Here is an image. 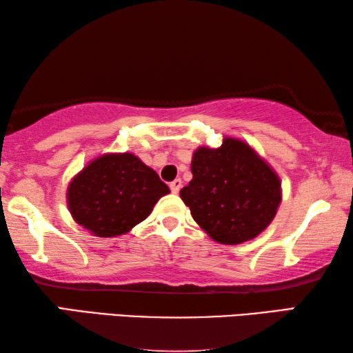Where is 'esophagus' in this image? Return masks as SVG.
I'll return each mask as SVG.
<instances>
[{"label":"esophagus","mask_w":353,"mask_h":353,"mask_svg":"<svg viewBox=\"0 0 353 353\" xmlns=\"http://www.w3.org/2000/svg\"><path fill=\"white\" fill-rule=\"evenodd\" d=\"M170 188H171L172 193H179V190L182 188V181H181V179H176V181H172L170 183Z\"/></svg>","instance_id":"1"}]
</instances>
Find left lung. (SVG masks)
I'll return each mask as SVG.
<instances>
[{
  "label": "left lung",
  "instance_id": "obj_1",
  "mask_svg": "<svg viewBox=\"0 0 353 353\" xmlns=\"http://www.w3.org/2000/svg\"><path fill=\"white\" fill-rule=\"evenodd\" d=\"M193 179L181 190L193 220L218 243L239 245L259 236L281 204V181L245 141L225 138L220 148H198Z\"/></svg>",
  "mask_w": 353,
  "mask_h": 353
}]
</instances>
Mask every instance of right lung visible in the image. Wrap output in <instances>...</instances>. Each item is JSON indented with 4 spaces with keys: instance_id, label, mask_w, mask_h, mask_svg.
Returning a JSON list of instances; mask_svg holds the SVG:
<instances>
[{
    "instance_id": "add662e5",
    "label": "right lung",
    "mask_w": 353,
    "mask_h": 353,
    "mask_svg": "<svg viewBox=\"0 0 353 353\" xmlns=\"http://www.w3.org/2000/svg\"><path fill=\"white\" fill-rule=\"evenodd\" d=\"M170 193L157 172L137 155L105 154L92 160L67 187L74 220L97 237H116L146 220Z\"/></svg>"
}]
</instances>
